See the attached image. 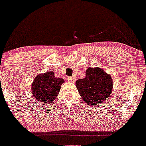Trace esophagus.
<instances>
[{
    "instance_id": "34e87169",
    "label": "esophagus",
    "mask_w": 146,
    "mask_h": 146,
    "mask_svg": "<svg viewBox=\"0 0 146 146\" xmlns=\"http://www.w3.org/2000/svg\"><path fill=\"white\" fill-rule=\"evenodd\" d=\"M67 80L68 81L71 82H74L75 81V78H73V77H67Z\"/></svg>"
}]
</instances>
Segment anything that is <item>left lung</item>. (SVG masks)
Instances as JSON below:
<instances>
[{
    "instance_id": "obj_1",
    "label": "left lung",
    "mask_w": 146,
    "mask_h": 146,
    "mask_svg": "<svg viewBox=\"0 0 146 146\" xmlns=\"http://www.w3.org/2000/svg\"><path fill=\"white\" fill-rule=\"evenodd\" d=\"M76 86L87 104L96 106L110 96L113 81L102 68L90 67L86 71V78L76 82Z\"/></svg>"
}]
</instances>
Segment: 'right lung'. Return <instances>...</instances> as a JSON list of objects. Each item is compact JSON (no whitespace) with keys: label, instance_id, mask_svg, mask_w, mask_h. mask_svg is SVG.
<instances>
[{"label":"right lung","instance_id":"1","mask_svg":"<svg viewBox=\"0 0 146 146\" xmlns=\"http://www.w3.org/2000/svg\"><path fill=\"white\" fill-rule=\"evenodd\" d=\"M63 82L62 79L55 77L53 71L38 75L34 79L31 86V91L36 101L52 103L59 94Z\"/></svg>","mask_w":146,"mask_h":146}]
</instances>
